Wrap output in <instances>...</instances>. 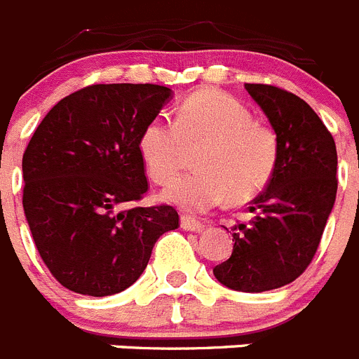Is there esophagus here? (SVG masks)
I'll return each instance as SVG.
<instances>
[{"instance_id": "1", "label": "esophagus", "mask_w": 359, "mask_h": 359, "mask_svg": "<svg viewBox=\"0 0 359 359\" xmlns=\"http://www.w3.org/2000/svg\"><path fill=\"white\" fill-rule=\"evenodd\" d=\"M182 228L189 231H203L205 224L196 217H192V215H182Z\"/></svg>"}]
</instances>
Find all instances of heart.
<instances>
[{
  "mask_svg": "<svg viewBox=\"0 0 359 359\" xmlns=\"http://www.w3.org/2000/svg\"><path fill=\"white\" fill-rule=\"evenodd\" d=\"M140 156L149 176L167 183L182 170L187 147H201L199 170L177 177L165 199L190 212H205L230 201L246 203L271 182L280 144L273 129L257 122L239 98L219 90H199L183 98L176 120L156 116L140 135Z\"/></svg>",
  "mask_w": 359,
  "mask_h": 359,
  "instance_id": "1",
  "label": "heart"
}]
</instances>
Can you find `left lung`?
<instances>
[{
	"mask_svg": "<svg viewBox=\"0 0 359 359\" xmlns=\"http://www.w3.org/2000/svg\"><path fill=\"white\" fill-rule=\"evenodd\" d=\"M278 136L271 182L252 201V221L233 226V252L214 268L230 290L261 293L298 278L311 264L338 189L334 138L307 102L269 84H246Z\"/></svg>",
	"mask_w": 359,
	"mask_h": 359,
	"instance_id": "1",
	"label": "left lung"
}]
</instances>
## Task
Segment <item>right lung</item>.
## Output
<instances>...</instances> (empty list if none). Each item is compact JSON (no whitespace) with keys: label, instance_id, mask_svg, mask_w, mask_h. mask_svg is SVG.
<instances>
[{"label":"right lung","instance_id":"1","mask_svg":"<svg viewBox=\"0 0 359 359\" xmlns=\"http://www.w3.org/2000/svg\"><path fill=\"white\" fill-rule=\"evenodd\" d=\"M169 97L158 84L86 86L57 102L28 142L25 215L41 259L66 290H128L158 237L180 226L165 203L125 208L149 189L138 142Z\"/></svg>","mask_w":359,"mask_h":359}]
</instances>
